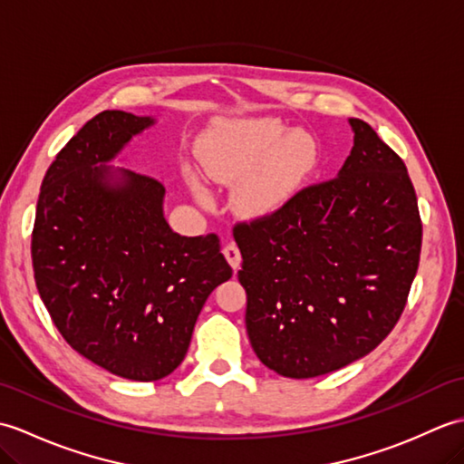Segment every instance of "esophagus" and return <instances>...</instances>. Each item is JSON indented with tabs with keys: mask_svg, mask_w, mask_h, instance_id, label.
I'll return each mask as SVG.
<instances>
[{
	"mask_svg": "<svg viewBox=\"0 0 464 464\" xmlns=\"http://www.w3.org/2000/svg\"><path fill=\"white\" fill-rule=\"evenodd\" d=\"M223 255H225V259L229 261L233 271H237V269L241 267V253H239V249H237V245H235V243L225 245Z\"/></svg>",
	"mask_w": 464,
	"mask_h": 464,
	"instance_id": "1",
	"label": "esophagus"
}]
</instances>
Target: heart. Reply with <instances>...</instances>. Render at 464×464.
I'll return each mask as SVG.
<instances>
[{
	"mask_svg": "<svg viewBox=\"0 0 464 464\" xmlns=\"http://www.w3.org/2000/svg\"><path fill=\"white\" fill-rule=\"evenodd\" d=\"M197 153L213 181H241L235 207L251 219L281 211L301 191L319 160V147L311 133H287V127L271 117L215 125L201 137ZM191 187L203 199L199 183L191 179Z\"/></svg>",
	"mask_w": 464,
	"mask_h": 464,
	"instance_id": "obj_1",
	"label": "heart"
}]
</instances>
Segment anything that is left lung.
Instances as JSON below:
<instances>
[{
  "label": "left lung",
  "mask_w": 464,
  "mask_h": 464,
  "mask_svg": "<svg viewBox=\"0 0 464 464\" xmlns=\"http://www.w3.org/2000/svg\"><path fill=\"white\" fill-rule=\"evenodd\" d=\"M331 181L281 211L237 223L251 347L289 379L369 354L395 327L419 269L422 223L407 167L369 123Z\"/></svg>",
  "instance_id": "obj_1"
}]
</instances>
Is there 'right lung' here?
Instances as JSON below:
<instances>
[{
	"label": "right lung",
	"mask_w": 464,
	"mask_h": 464,
	"mask_svg": "<svg viewBox=\"0 0 464 464\" xmlns=\"http://www.w3.org/2000/svg\"><path fill=\"white\" fill-rule=\"evenodd\" d=\"M153 123L117 110L87 121L49 165L32 235L57 331L85 359L143 382L179 367L207 297L233 275L217 235L171 229L160 181L107 165Z\"/></svg>",
	"instance_id": "1"
}]
</instances>
